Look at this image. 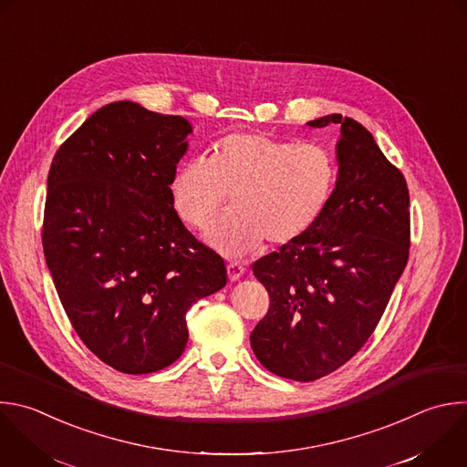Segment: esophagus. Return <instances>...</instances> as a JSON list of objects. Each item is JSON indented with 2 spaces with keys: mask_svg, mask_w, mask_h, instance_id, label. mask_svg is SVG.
<instances>
[{
  "mask_svg": "<svg viewBox=\"0 0 467 467\" xmlns=\"http://www.w3.org/2000/svg\"><path fill=\"white\" fill-rule=\"evenodd\" d=\"M244 267L240 265V264H234V262H231V264H227V275H229V280L231 282H236L242 275H244Z\"/></svg>",
  "mask_w": 467,
  "mask_h": 467,
  "instance_id": "esophagus-1",
  "label": "esophagus"
}]
</instances>
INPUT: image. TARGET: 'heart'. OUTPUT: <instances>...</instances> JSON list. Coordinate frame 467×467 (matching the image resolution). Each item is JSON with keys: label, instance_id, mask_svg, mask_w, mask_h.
<instances>
[{"label": "heart", "instance_id": "b5f03b06", "mask_svg": "<svg viewBox=\"0 0 467 467\" xmlns=\"http://www.w3.org/2000/svg\"><path fill=\"white\" fill-rule=\"evenodd\" d=\"M332 183L334 165L325 148L236 131L213 144L207 161L178 167L171 200L187 227L207 231L231 196L233 213L209 240L225 254L242 256L262 242L284 247L298 240L325 209Z\"/></svg>", "mask_w": 467, "mask_h": 467}]
</instances>
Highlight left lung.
Returning a JSON list of instances; mask_svg holds the SVG:
<instances>
[{"label":"left lung","mask_w":467,"mask_h":467,"mask_svg":"<svg viewBox=\"0 0 467 467\" xmlns=\"http://www.w3.org/2000/svg\"><path fill=\"white\" fill-rule=\"evenodd\" d=\"M328 124H341L334 192L298 240L253 264L269 309L251 348L269 372L295 381L328 376L361 350L409 260L403 174L358 120L332 113L307 122Z\"/></svg>","instance_id":"left-lung-1"}]
</instances>
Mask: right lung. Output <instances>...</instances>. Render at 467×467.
Wrapping results in <instances>:
<instances>
[{
    "instance_id": "1",
    "label": "right lung",
    "mask_w": 467,
    "mask_h": 467,
    "mask_svg": "<svg viewBox=\"0 0 467 467\" xmlns=\"http://www.w3.org/2000/svg\"><path fill=\"white\" fill-rule=\"evenodd\" d=\"M192 126L137 102L102 106L58 148L42 244L82 343L124 374H150L185 350V316L227 282L223 258L176 214L171 182Z\"/></svg>"
}]
</instances>
